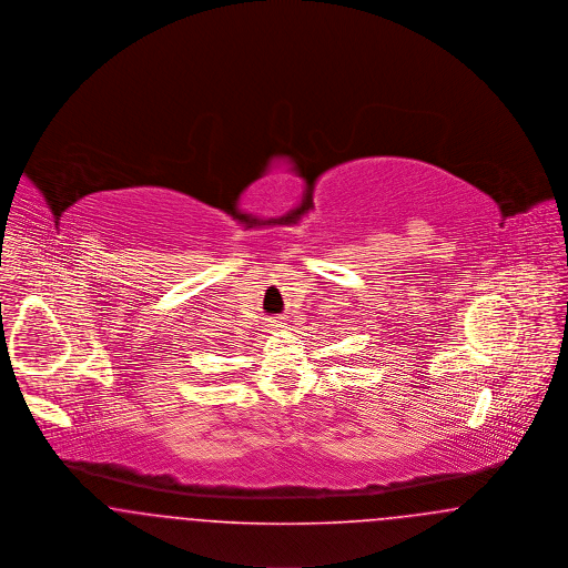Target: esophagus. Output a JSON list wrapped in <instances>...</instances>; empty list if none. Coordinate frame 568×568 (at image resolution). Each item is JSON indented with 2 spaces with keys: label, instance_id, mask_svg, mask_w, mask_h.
Instances as JSON below:
<instances>
[{
  "label": "esophagus",
  "instance_id": "34e87169",
  "mask_svg": "<svg viewBox=\"0 0 568 568\" xmlns=\"http://www.w3.org/2000/svg\"><path fill=\"white\" fill-rule=\"evenodd\" d=\"M271 325L272 327H281V322H278V320H272Z\"/></svg>",
  "mask_w": 568,
  "mask_h": 568
}]
</instances>
